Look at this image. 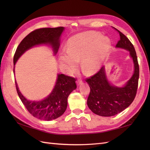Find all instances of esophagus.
Wrapping results in <instances>:
<instances>
[{"mask_svg": "<svg viewBox=\"0 0 150 150\" xmlns=\"http://www.w3.org/2000/svg\"><path fill=\"white\" fill-rule=\"evenodd\" d=\"M82 80L81 79H78L77 80V84L78 85L82 84Z\"/></svg>", "mask_w": 150, "mask_h": 150, "instance_id": "1", "label": "esophagus"}]
</instances>
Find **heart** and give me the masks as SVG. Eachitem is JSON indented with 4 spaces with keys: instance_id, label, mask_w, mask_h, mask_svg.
<instances>
[{
    "instance_id": "1",
    "label": "heart",
    "mask_w": 150,
    "mask_h": 150,
    "mask_svg": "<svg viewBox=\"0 0 150 150\" xmlns=\"http://www.w3.org/2000/svg\"><path fill=\"white\" fill-rule=\"evenodd\" d=\"M59 55L62 71L71 75L77 69L81 59L84 71L91 74L100 68L110 50L111 41L103 35L94 31L79 33L71 37Z\"/></svg>"
}]
</instances>
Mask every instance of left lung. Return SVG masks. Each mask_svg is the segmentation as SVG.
<instances>
[{"mask_svg":"<svg viewBox=\"0 0 150 150\" xmlns=\"http://www.w3.org/2000/svg\"><path fill=\"white\" fill-rule=\"evenodd\" d=\"M113 29L120 35L116 47L129 51L134 64V73L124 86L120 88L111 85L108 82L104 67H102L94 75L86 79L90 88L88 106L92 112L103 117L115 115L128 108L134 100L138 88L139 66L134 46L122 33L116 28Z\"/></svg>","mask_w":150,"mask_h":150,"instance_id":"8db88e82","label":"left lung"}]
</instances>
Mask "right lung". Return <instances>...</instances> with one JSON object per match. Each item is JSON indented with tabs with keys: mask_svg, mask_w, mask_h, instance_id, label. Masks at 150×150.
<instances>
[{
	"mask_svg": "<svg viewBox=\"0 0 150 150\" xmlns=\"http://www.w3.org/2000/svg\"><path fill=\"white\" fill-rule=\"evenodd\" d=\"M64 30V27L44 28L31 31L21 41L16 50L13 57L14 66L19 57L26 51L37 45L49 44L52 46L54 53L56 54L60 46V37ZM75 81V78L64 74H59L52 93L40 101L27 100L18 90L16 82L15 84L19 98L31 115L40 120H52L65 112L69 95L77 88Z\"/></svg>",
	"mask_w": 150,
	"mask_h": 150,
	"instance_id": "right-lung-1",
	"label": "right lung"
}]
</instances>
